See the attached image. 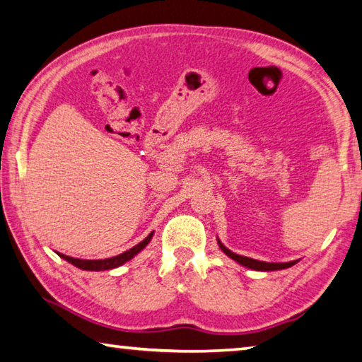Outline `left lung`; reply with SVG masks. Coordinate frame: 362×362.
<instances>
[{
    "mask_svg": "<svg viewBox=\"0 0 362 362\" xmlns=\"http://www.w3.org/2000/svg\"><path fill=\"white\" fill-rule=\"evenodd\" d=\"M218 245L220 248L225 252L229 258H233L234 261H238L239 264L245 266L253 269V271H280V269H286V267H291L294 266L298 261H290V262H266V261H258V259H252V258H247V256H240V255H235L233 253L231 250H228L225 245L221 244L218 240Z\"/></svg>",
    "mask_w": 362,
    "mask_h": 362,
    "instance_id": "8db88e82",
    "label": "left lung"
}]
</instances>
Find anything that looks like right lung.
<instances>
[{
  "label": "right lung",
  "instance_id": "obj_1",
  "mask_svg": "<svg viewBox=\"0 0 362 362\" xmlns=\"http://www.w3.org/2000/svg\"><path fill=\"white\" fill-rule=\"evenodd\" d=\"M152 235H153V233H150L147 238L142 242H139L136 247L127 250V252H123L122 255H117V256H112V258H106V259H78V258H71V256L62 255V253H58V255H60L63 259L71 262L72 266L82 269V271H107V269H115L118 266L124 264V262L129 261L131 258H134V256L139 253L142 248L147 247L150 239H152Z\"/></svg>",
  "mask_w": 362,
  "mask_h": 362
}]
</instances>
